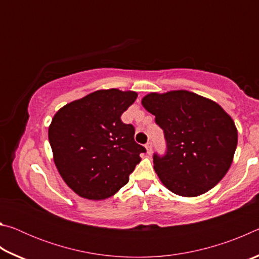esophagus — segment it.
I'll list each match as a JSON object with an SVG mask.
<instances>
[{
	"mask_svg": "<svg viewBox=\"0 0 259 259\" xmlns=\"http://www.w3.org/2000/svg\"><path fill=\"white\" fill-rule=\"evenodd\" d=\"M145 147H146V151H147V154H151L152 153V151H153V145H152V143H150L148 142L146 145H145Z\"/></svg>",
	"mask_w": 259,
	"mask_h": 259,
	"instance_id": "34e87169",
	"label": "esophagus"
}]
</instances>
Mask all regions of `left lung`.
Here are the masks:
<instances>
[{
    "label": "left lung",
    "instance_id": "left-lung-1",
    "mask_svg": "<svg viewBox=\"0 0 259 259\" xmlns=\"http://www.w3.org/2000/svg\"><path fill=\"white\" fill-rule=\"evenodd\" d=\"M142 104L164 134L165 154L153 155L163 185L187 198L216 186L229 171L238 145V130L229 114L186 90L148 94Z\"/></svg>",
    "mask_w": 259,
    "mask_h": 259
}]
</instances>
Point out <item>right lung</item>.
<instances>
[{"label": "right lung", "instance_id": "obj_1", "mask_svg": "<svg viewBox=\"0 0 259 259\" xmlns=\"http://www.w3.org/2000/svg\"><path fill=\"white\" fill-rule=\"evenodd\" d=\"M137 98L134 91L98 90L65 105L49 126V142L60 176L82 198L104 200L129 182L145 147L135 128L121 121Z\"/></svg>", "mask_w": 259, "mask_h": 259}]
</instances>
